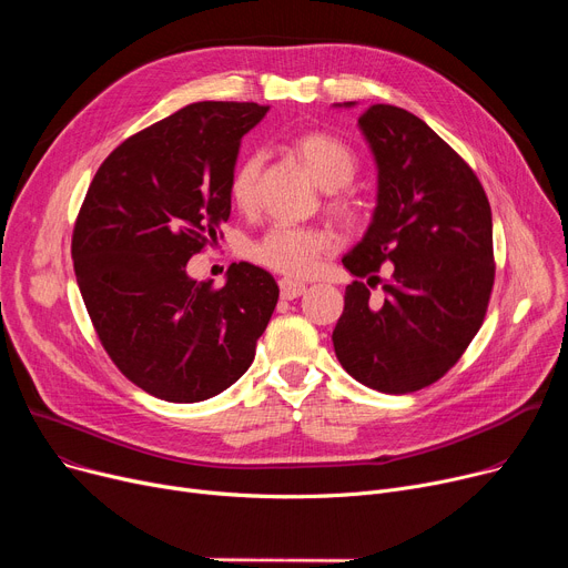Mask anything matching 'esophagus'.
<instances>
[{
    "label": "esophagus",
    "instance_id": "34e87169",
    "mask_svg": "<svg viewBox=\"0 0 568 568\" xmlns=\"http://www.w3.org/2000/svg\"><path fill=\"white\" fill-rule=\"evenodd\" d=\"M278 287H281V296L287 302L296 300V296H302L306 292V285L300 283V281H290V278H281L278 281Z\"/></svg>",
    "mask_w": 568,
    "mask_h": 568
}]
</instances>
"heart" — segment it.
Returning a JSON list of instances; mask_svg holds the SVG:
<instances>
[{
  "instance_id": "obj_1",
  "label": "heart",
  "mask_w": 568,
  "mask_h": 568,
  "mask_svg": "<svg viewBox=\"0 0 568 568\" xmlns=\"http://www.w3.org/2000/svg\"><path fill=\"white\" fill-rule=\"evenodd\" d=\"M294 154L308 168L315 182L329 191L326 209L345 225H354L364 216V200L349 184L359 172V154L354 149L322 131H311L292 142ZM264 156L253 152L236 163L230 176L232 202L248 212L257 202V184L262 174ZM334 248L332 236L317 227H294L272 225L260 239L251 244L248 257L276 274L290 278H304Z\"/></svg>"
}]
</instances>
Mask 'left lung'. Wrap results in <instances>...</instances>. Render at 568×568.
Returning <instances> with one entry per match:
<instances>
[{
  "mask_svg": "<svg viewBox=\"0 0 568 568\" xmlns=\"http://www.w3.org/2000/svg\"><path fill=\"white\" fill-rule=\"evenodd\" d=\"M359 129L377 161V206L343 264L368 283L345 287L332 341L356 382L412 394L449 373L481 329L495 283L490 202L474 170L416 114L377 103ZM384 261L395 266L377 305L369 287Z\"/></svg>",
  "mask_w": 568,
  "mask_h": 568,
  "instance_id": "8db88e82",
  "label": "left lung"
}]
</instances>
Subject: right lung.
<instances>
[{"instance_id": "add662e5", "label": "right lung", "mask_w": 568, "mask_h": 568, "mask_svg": "<svg viewBox=\"0 0 568 568\" xmlns=\"http://www.w3.org/2000/svg\"><path fill=\"white\" fill-rule=\"evenodd\" d=\"M266 110H176L114 149L78 212L71 255L97 336L122 375L161 400L225 392L253 364L276 308L278 285L255 264H230L223 287L186 274L230 219L239 144Z\"/></svg>"}]
</instances>
